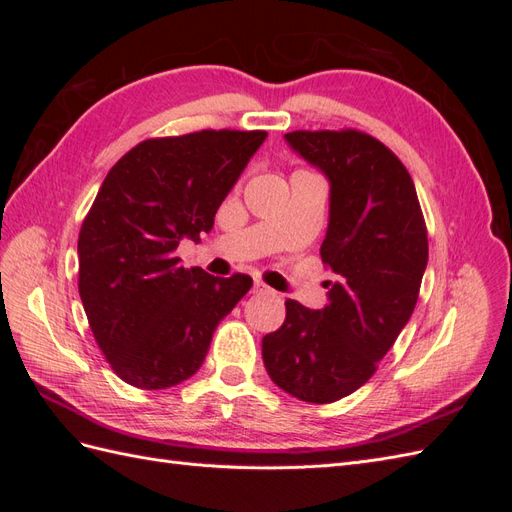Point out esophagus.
Returning <instances> with one entry per match:
<instances>
[{
	"label": "esophagus",
	"instance_id": "34e87169",
	"mask_svg": "<svg viewBox=\"0 0 512 512\" xmlns=\"http://www.w3.org/2000/svg\"><path fill=\"white\" fill-rule=\"evenodd\" d=\"M252 290H254V294H267V292H271V288L265 282H258V280L254 282Z\"/></svg>",
	"mask_w": 512,
	"mask_h": 512
}]
</instances>
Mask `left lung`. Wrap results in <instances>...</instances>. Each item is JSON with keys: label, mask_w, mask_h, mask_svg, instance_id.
I'll list each match as a JSON object with an SVG mask.
<instances>
[{"label": "left lung", "mask_w": 512, "mask_h": 512, "mask_svg": "<svg viewBox=\"0 0 512 512\" xmlns=\"http://www.w3.org/2000/svg\"><path fill=\"white\" fill-rule=\"evenodd\" d=\"M294 151L331 181L320 256L337 280L322 312L286 301L262 337L267 374L307 404H333L376 374L410 320L427 267V226L408 168L367 132L294 130Z\"/></svg>", "instance_id": "8db88e82"}]
</instances>
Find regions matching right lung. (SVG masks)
<instances>
[{
  "instance_id": "obj_1",
  "label": "right lung",
  "mask_w": 512,
  "mask_h": 512,
  "mask_svg": "<svg viewBox=\"0 0 512 512\" xmlns=\"http://www.w3.org/2000/svg\"><path fill=\"white\" fill-rule=\"evenodd\" d=\"M265 130H200L132 147L108 170L79 232V294L115 374L170 389L203 365L211 337L252 277H213L175 256L200 241Z\"/></svg>"
}]
</instances>
